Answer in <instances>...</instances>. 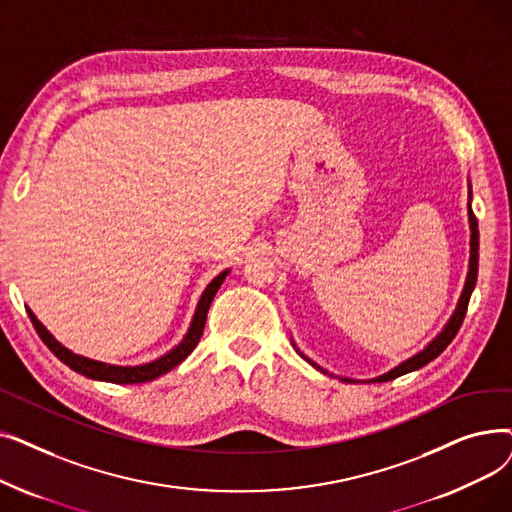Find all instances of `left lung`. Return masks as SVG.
<instances>
[{"label": "left lung", "instance_id": "left-lung-1", "mask_svg": "<svg viewBox=\"0 0 512 512\" xmlns=\"http://www.w3.org/2000/svg\"><path fill=\"white\" fill-rule=\"evenodd\" d=\"M469 228H471V257H469V272H467V280H465V288H463V292H461V299H459V303H456V309H454V313L450 315V319H448V324L442 328V332L429 342L423 351H419L417 355H413V357H409L407 361H402V363H398L396 367H392L390 371H386V373H382V375H378V378H371V380H353V378H340V382H346V384H371V382H390V380H394V378H398V375H405V373H411V371H417V369H421L423 365H427L429 361H434L438 355H442V351L444 348L452 342V338L456 336V332H459V328H461V324H463V319H465V313H467V305H469V299H471V292H473V288H475V282H477V261H479V230H477V220H475V215H473V211H471V184H469ZM292 346L297 348V344H294V340H292ZM297 353L309 363V365H313L315 369H319L321 373H328V375H332L330 371H326L324 367H319L315 361H311L307 355H303L299 348H297Z\"/></svg>", "mask_w": 512, "mask_h": 512}]
</instances>
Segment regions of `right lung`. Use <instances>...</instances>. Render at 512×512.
Instances as JSON below:
<instances>
[{
    "instance_id": "obj_1",
    "label": "right lung",
    "mask_w": 512,
    "mask_h": 512,
    "mask_svg": "<svg viewBox=\"0 0 512 512\" xmlns=\"http://www.w3.org/2000/svg\"><path fill=\"white\" fill-rule=\"evenodd\" d=\"M228 274H230V270H224L222 274H218L207 284V288L203 290L201 299L197 303L191 326H188L184 338L172 348V351H168L166 355H161V357H157L149 363H141V365H112V363H103V361H95V359H89V357H83V355H76V353L70 351V348H66L62 342L53 338V334L41 324L37 315L29 307H26V311H29L33 326H35L37 334L41 336V340L47 344L49 351L56 355L64 365L74 369L76 373L85 375V378H91V380L110 382V384H145V382H151V380L159 378V375L168 373L170 369L180 365L188 355L195 351V346L199 344V340L203 336L209 305H211L215 292L220 290V286H222V282L226 280Z\"/></svg>"
}]
</instances>
